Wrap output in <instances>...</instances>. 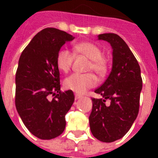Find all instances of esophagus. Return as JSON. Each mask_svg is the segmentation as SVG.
Listing matches in <instances>:
<instances>
[{
    "instance_id": "esophagus-1",
    "label": "esophagus",
    "mask_w": 158,
    "mask_h": 158,
    "mask_svg": "<svg viewBox=\"0 0 158 158\" xmlns=\"http://www.w3.org/2000/svg\"><path fill=\"white\" fill-rule=\"evenodd\" d=\"M81 97H82V96H80V95H78V94H77V95H75V100L80 99Z\"/></svg>"
}]
</instances>
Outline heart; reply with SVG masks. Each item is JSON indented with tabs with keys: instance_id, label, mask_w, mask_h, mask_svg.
<instances>
[{
	"instance_id": "1",
	"label": "heart",
	"mask_w": 158,
	"mask_h": 158,
	"mask_svg": "<svg viewBox=\"0 0 158 158\" xmlns=\"http://www.w3.org/2000/svg\"><path fill=\"white\" fill-rule=\"evenodd\" d=\"M74 52L90 60L88 70H92L100 77H103L106 74L107 71L106 61L102 57V52L97 45L90 42H82L74 45ZM73 61V54L68 49H61L57 52L56 62L57 68L62 72H69ZM96 82V77L91 73H73L65 79L64 86L66 89L81 94L85 92L89 88L94 87Z\"/></svg>"
}]
</instances>
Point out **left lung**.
<instances>
[{
    "mask_svg": "<svg viewBox=\"0 0 158 158\" xmlns=\"http://www.w3.org/2000/svg\"><path fill=\"white\" fill-rule=\"evenodd\" d=\"M98 40L112 46L113 67L105 82L95 90L102 98H92L89 121L94 137L108 143L125 135L137 118L142 79L139 63L120 36L102 34Z\"/></svg>",
    "mask_w": 158,
    "mask_h": 158,
    "instance_id": "8db88e82",
    "label": "left lung"
}]
</instances>
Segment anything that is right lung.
I'll return each mask as SVG.
<instances>
[{
	"label": "right lung",
	"instance_id": "right-lung-1",
	"mask_svg": "<svg viewBox=\"0 0 158 158\" xmlns=\"http://www.w3.org/2000/svg\"><path fill=\"white\" fill-rule=\"evenodd\" d=\"M73 39L60 29L46 28L33 38L19 57L16 108L26 128L39 139H53L65 129V115L74 96L70 89L61 91L56 58L62 45Z\"/></svg>",
	"mask_w": 158,
	"mask_h": 158
}]
</instances>
